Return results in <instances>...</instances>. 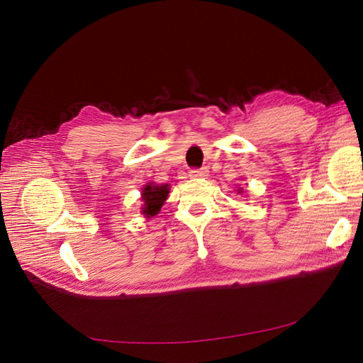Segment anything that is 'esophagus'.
Masks as SVG:
<instances>
[{"label":"esophagus","mask_w":363,"mask_h":363,"mask_svg":"<svg viewBox=\"0 0 363 363\" xmlns=\"http://www.w3.org/2000/svg\"><path fill=\"white\" fill-rule=\"evenodd\" d=\"M189 175L192 179H206L208 175V169H207V167H203L199 169H191Z\"/></svg>","instance_id":"34e87169"}]
</instances>
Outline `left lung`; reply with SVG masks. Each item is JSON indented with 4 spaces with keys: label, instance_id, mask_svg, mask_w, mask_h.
I'll return each instance as SVG.
<instances>
[{
    "label": "left lung",
    "instance_id": "left-lung-1",
    "mask_svg": "<svg viewBox=\"0 0 363 363\" xmlns=\"http://www.w3.org/2000/svg\"><path fill=\"white\" fill-rule=\"evenodd\" d=\"M239 192H240V189H239Z\"/></svg>",
    "mask_w": 363,
    "mask_h": 363
}]
</instances>
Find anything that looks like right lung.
<instances>
[{
  "label": "right lung",
  "instance_id": "obj_1",
  "mask_svg": "<svg viewBox=\"0 0 363 363\" xmlns=\"http://www.w3.org/2000/svg\"><path fill=\"white\" fill-rule=\"evenodd\" d=\"M168 194H169V184L148 183L145 188L142 189L140 200L144 201V206H142V213L145 215V218H152L160 212L163 203L168 199Z\"/></svg>",
  "mask_w": 363,
  "mask_h": 363
}]
</instances>
